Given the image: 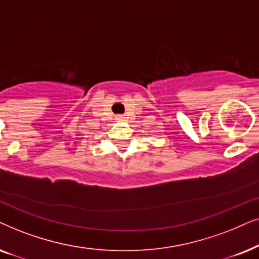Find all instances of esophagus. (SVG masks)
Returning <instances> with one entry per match:
<instances>
[{
  "instance_id": "esophagus-1",
  "label": "esophagus",
  "mask_w": 259,
  "mask_h": 259,
  "mask_svg": "<svg viewBox=\"0 0 259 259\" xmlns=\"http://www.w3.org/2000/svg\"><path fill=\"white\" fill-rule=\"evenodd\" d=\"M116 119L117 120H120V122H123V120H125V116L118 115V116H116Z\"/></svg>"
}]
</instances>
